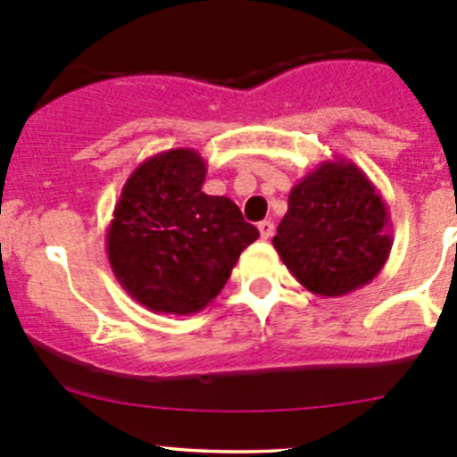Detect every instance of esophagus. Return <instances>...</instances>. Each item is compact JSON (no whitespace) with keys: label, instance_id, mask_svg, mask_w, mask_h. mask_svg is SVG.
<instances>
[{"label":"esophagus","instance_id":"obj_1","mask_svg":"<svg viewBox=\"0 0 457 457\" xmlns=\"http://www.w3.org/2000/svg\"><path fill=\"white\" fill-rule=\"evenodd\" d=\"M258 232H261V238H271L274 237V223H271V220H261V223H258Z\"/></svg>","mask_w":457,"mask_h":457}]
</instances>
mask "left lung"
<instances>
[{"instance_id":"left-lung-1","label":"left lung","mask_w":457,"mask_h":457,"mask_svg":"<svg viewBox=\"0 0 457 457\" xmlns=\"http://www.w3.org/2000/svg\"><path fill=\"white\" fill-rule=\"evenodd\" d=\"M294 278L336 298L371 283L389 258L386 203L353 161H322L292 187L271 238Z\"/></svg>"}]
</instances>
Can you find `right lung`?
I'll list each match as a JSON object with an SVG mask.
<instances>
[{
	"mask_svg": "<svg viewBox=\"0 0 457 457\" xmlns=\"http://www.w3.org/2000/svg\"><path fill=\"white\" fill-rule=\"evenodd\" d=\"M205 174L192 147L159 152L137 165L114 205L105 234L110 267L154 314L205 310L258 238L237 203L201 190Z\"/></svg>",
	"mask_w": 457,
	"mask_h": 457,
	"instance_id": "obj_1",
	"label": "right lung"
}]
</instances>
